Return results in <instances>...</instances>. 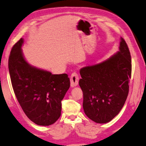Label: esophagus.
Here are the masks:
<instances>
[{
    "label": "esophagus",
    "mask_w": 146,
    "mask_h": 146,
    "mask_svg": "<svg viewBox=\"0 0 146 146\" xmlns=\"http://www.w3.org/2000/svg\"><path fill=\"white\" fill-rule=\"evenodd\" d=\"M78 80H79V78H78L77 73H73L72 74H71V77H70L71 86V87L77 86L78 84Z\"/></svg>",
    "instance_id": "34e87169"
}]
</instances>
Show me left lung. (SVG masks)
<instances>
[{
    "mask_svg": "<svg viewBox=\"0 0 146 146\" xmlns=\"http://www.w3.org/2000/svg\"><path fill=\"white\" fill-rule=\"evenodd\" d=\"M119 49L106 60L80 70L83 108L85 114L96 123L110 121L119 114L128 96L131 58L122 38Z\"/></svg>",
    "mask_w": 146,
    "mask_h": 146,
    "instance_id": "left-lung-1",
    "label": "left lung"
}]
</instances>
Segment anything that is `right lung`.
I'll use <instances>...</instances> for the list:
<instances>
[{
	"instance_id": "right-lung-1",
	"label": "right lung",
	"mask_w": 146,
	"mask_h": 146,
	"mask_svg": "<svg viewBox=\"0 0 146 146\" xmlns=\"http://www.w3.org/2000/svg\"><path fill=\"white\" fill-rule=\"evenodd\" d=\"M24 40L13 46L8 60L11 84L27 116L38 125L48 126L61 115L62 100L70 86L66 73L53 75L30 65L23 56Z\"/></svg>"
}]
</instances>
